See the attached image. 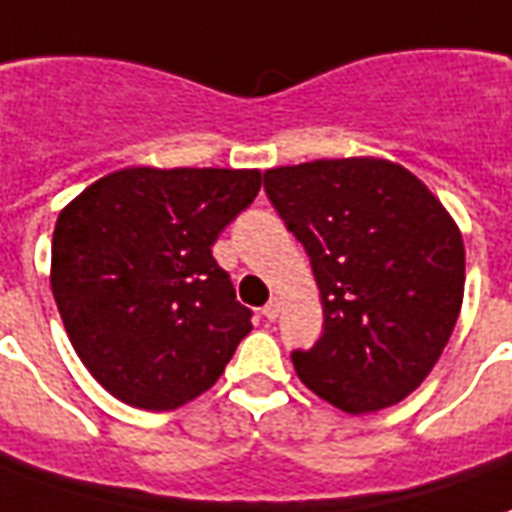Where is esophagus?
<instances>
[{
  "instance_id": "1",
  "label": "esophagus",
  "mask_w": 512,
  "mask_h": 512,
  "mask_svg": "<svg viewBox=\"0 0 512 512\" xmlns=\"http://www.w3.org/2000/svg\"><path fill=\"white\" fill-rule=\"evenodd\" d=\"M263 317H266L268 323H274L276 317H279V301H276V298H271V301L263 306Z\"/></svg>"
}]
</instances>
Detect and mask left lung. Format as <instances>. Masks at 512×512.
Masks as SVG:
<instances>
[{
  "label": "left lung",
  "mask_w": 512,
  "mask_h": 512,
  "mask_svg": "<svg viewBox=\"0 0 512 512\" xmlns=\"http://www.w3.org/2000/svg\"><path fill=\"white\" fill-rule=\"evenodd\" d=\"M263 187L323 295V336L290 355L301 382L352 415L410 396L464 298L456 222L410 170L372 157L266 170Z\"/></svg>",
  "instance_id": "obj_1"
}]
</instances>
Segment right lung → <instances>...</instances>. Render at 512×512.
Instances as JSON below:
<instances>
[{"mask_svg": "<svg viewBox=\"0 0 512 512\" xmlns=\"http://www.w3.org/2000/svg\"><path fill=\"white\" fill-rule=\"evenodd\" d=\"M257 192V170L124 168L59 214L51 290L78 358L111 396L173 410L225 372L252 309L211 246Z\"/></svg>", "mask_w": 512, "mask_h": 512, "instance_id": "obj_1", "label": "right lung"}]
</instances>
